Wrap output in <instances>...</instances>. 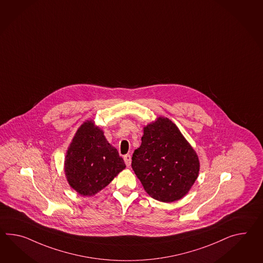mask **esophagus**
<instances>
[{
	"instance_id": "esophagus-1",
	"label": "esophagus",
	"mask_w": 263,
	"mask_h": 263,
	"mask_svg": "<svg viewBox=\"0 0 263 263\" xmlns=\"http://www.w3.org/2000/svg\"><path fill=\"white\" fill-rule=\"evenodd\" d=\"M123 160H124L126 166H130L131 165V156L130 155H125L123 157Z\"/></svg>"
}]
</instances>
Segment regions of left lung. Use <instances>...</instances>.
Returning a JSON list of instances; mask_svg holds the SVG:
<instances>
[{
	"instance_id": "left-lung-1",
	"label": "left lung",
	"mask_w": 263,
	"mask_h": 263,
	"mask_svg": "<svg viewBox=\"0 0 263 263\" xmlns=\"http://www.w3.org/2000/svg\"><path fill=\"white\" fill-rule=\"evenodd\" d=\"M132 168L150 197L173 202L182 199L198 179L199 160L177 125L160 117L143 128Z\"/></svg>"
}]
</instances>
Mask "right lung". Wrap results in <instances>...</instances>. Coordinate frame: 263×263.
<instances>
[{
	"instance_id": "right-lung-1",
	"label": "right lung",
	"mask_w": 263,
	"mask_h": 263,
	"mask_svg": "<svg viewBox=\"0 0 263 263\" xmlns=\"http://www.w3.org/2000/svg\"><path fill=\"white\" fill-rule=\"evenodd\" d=\"M124 168L122 157L105 139L103 130L92 120L84 122L65 156L64 172L69 185L82 196H93Z\"/></svg>"
}]
</instances>
